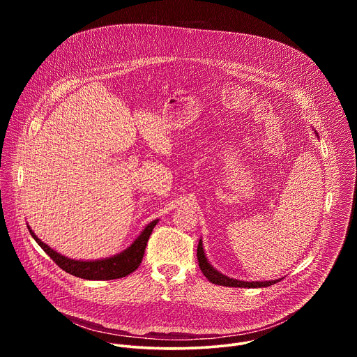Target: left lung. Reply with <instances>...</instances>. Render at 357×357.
<instances>
[{
  "instance_id": "left-lung-1",
  "label": "left lung",
  "mask_w": 357,
  "mask_h": 357,
  "mask_svg": "<svg viewBox=\"0 0 357 357\" xmlns=\"http://www.w3.org/2000/svg\"><path fill=\"white\" fill-rule=\"evenodd\" d=\"M315 134L318 135V132L315 131ZM197 261H199V267L211 282L216 284V285H223V287H236V288H263V287H270L274 285L275 282H278L280 280H271V281H240V280H234L230 278L222 273H219L216 268H213V266L208 261V257L205 254V250H203V243L202 238L199 240L197 244Z\"/></svg>"
}]
</instances>
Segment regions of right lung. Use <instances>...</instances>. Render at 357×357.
Listing matches in <instances>:
<instances>
[{"label":"right lung","mask_w":357,"mask_h":357,"mask_svg":"<svg viewBox=\"0 0 357 357\" xmlns=\"http://www.w3.org/2000/svg\"><path fill=\"white\" fill-rule=\"evenodd\" d=\"M160 220L155 219L149 225L145 226V229L139 233V236L131 243L130 247H127L124 251L116 254V256L107 257V259H98V260H75L62 256L61 252L50 248L47 244H45L28 226V230L31 236L35 238V241L40 245V248L52 259L63 271L79 277L84 280H93V281H106V280H116L123 278L132 271H135L144 257V251L148 243V238L157 226Z\"/></svg>","instance_id":"right-lung-1"}]
</instances>
